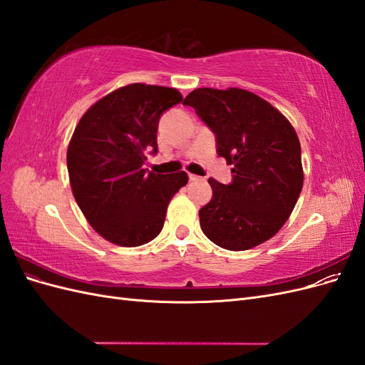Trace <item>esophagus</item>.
Wrapping results in <instances>:
<instances>
[{"instance_id": "esophagus-1", "label": "esophagus", "mask_w": 365, "mask_h": 365, "mask_svg": "<svg viewBox=\"0 0 365 365\" xmlns=\"http://www.w3.org/2000/svg\"><path fill=\"white\" fill-rule=\"evenodd\" d=\"M189 180H190V182H195V181H201V176H196V175H189Z\"/></svg>"}]
</instances>
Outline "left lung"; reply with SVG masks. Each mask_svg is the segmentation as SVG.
I'll use <instances>...</instances> for the list:
<instances>
[{
    "label": "left lung",
    "instance_id": "obj_1",
    "mask_svg": "<svg viewBox=\"0 0 365 365\" xmlns=\"http://www.w3.org/2000/svg\"><path fill=\"white\" fill-rule=\"evenodd\" d=\"M184 105L215 132L217 155L233 164L228 185L208 180L213 196L200 210L204 235L230 251L263 244L288 220L303 187L295 129L279 109L240 88H197Z\"/></svg>",
    "mask_w": 365,
    "mask_h": 365
}]
</instances>
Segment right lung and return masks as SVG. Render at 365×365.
Wrapping results in <instances>:
<instances>
[{
	"label": "right lung",
	"mask_w": 365,
	"mask_h": 365,
	"mask_svg": "<svg viewBox=\"0 0 365 365\" xmlns=\"http://www.w3.org/2000/svg\"><path fill=\"white\" fill-rule=\"evenodd\" d=\"M181 101L175 88L130 83L96 102L74 129L67 150L74 200L90 225L115 245L155 239L173 195L189 181L185 172L143 169L148 152H158L161 114Z\"/></svg>",
	"instance_id": "obj_1"
}]
</instances>
